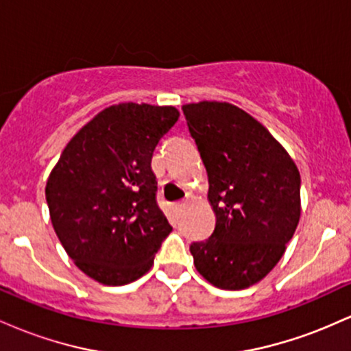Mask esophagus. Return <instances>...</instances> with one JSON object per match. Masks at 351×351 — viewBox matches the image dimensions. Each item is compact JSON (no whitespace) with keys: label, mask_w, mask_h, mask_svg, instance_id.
Here are the masks:
<instances>
[{"label":"esophagus","mask_w":351,"mask_h":351,"mask_svg":"<svg viewBox=\"0 0 351 351\" xmlns=\"http://www.w3.org/2000/svg\"><path fill=\"white\" fill-rule=\"evenodd\" d=\"M184 206H186V203H176L175 209H176V211H181V209H183Z\"/></svg>","instance_id":"1"}]
</instances>
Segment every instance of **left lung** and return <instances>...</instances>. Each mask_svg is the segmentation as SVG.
I'll return each mask as SVG.
<instances>
[{"mask_svg":"<svg viewBox=\"0 0 351 351\" xmlns=\"http://www.w3.org/2000/svg\"><path fill=\"white\" fill-rule=\"evenodd\" d=\"M208 173L216 226L193 243L195 267L217 289L263 280L284 256L300 219V173L287 150L243 108L228 102L183 106Z\"/></svg>","mask_w":351,"mask_h":351,"instance_id":"obj_1","label":"left lung"}]
</instances>
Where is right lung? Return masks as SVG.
I'll return each mask as SVG.
<instances>
[{"mask_svg": "<svg viewBox=\"0 0 351 351\" xmlns=\"http://www.w3.org/2000/svg\"><path fill=\"white\" fill-rule=\"evenodd\" d=\"M178 117L171 106L104 108L52 168L46 184L52 228L90 279L114 287L140 279L171 232L156 204L152 156Z\"/></svg>", "mask_w": 351, "mask_h": 351, "instance_id": "right-lung-1", "label": "right lung"}]
</instances>
